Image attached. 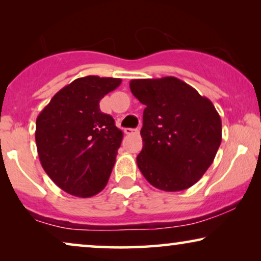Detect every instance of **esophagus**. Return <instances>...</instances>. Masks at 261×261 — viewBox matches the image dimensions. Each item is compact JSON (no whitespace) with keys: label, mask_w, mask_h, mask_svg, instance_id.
I'll return each mask as SVG.
<instances>
[{"label":"esophagus","mask_w":261,"mask_h":261,"mask_svg":"<svg viewBox=\"0 0 261 261\" xmlns=\"http://www.w3.org/2000/svg\"><path fill=\"white\" fill-rule=\"evenodd\" d=\"M124 133H126L127 135L137 134V133H139V129H133V128H126V129H124Z\"/></svg>","instance_id":"obj_1"}]
</instances>
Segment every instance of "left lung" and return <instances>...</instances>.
<instances>
[{"mask_svg": "<svg viewBox=\"0 0 261 261\" xmlns=\"http://www.w3.org/2000/svg\"><path fill=\"white\" fill-rule=\"evenodd\" d=\"M146 106L138 167L153 187L181 191L201 179L222 140V122L210 99L176 77L132 80Z\"/></svg>", "mask_w": 261, "mask_h": 261, "instance_id": "1", "label": "left lung"}]
</instances>
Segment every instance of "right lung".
<instances>
[{"instance_id": "obj_1", "label": "right lung", "mask_w": 261, "mask_h": 261, "mask_svg": "<svg viewBox=\"0 0 261 261\" xmlns=\"http://www.w3.org/2000/svg\"><path fill=\"white\" fill-rule=\"evenodd\" d=\"M120 84V78H77L37 117L35 141L42 169L67 194L91 197L108 183L123 133L101 112L99 101Z\"/></svg>"}]
</instances>
